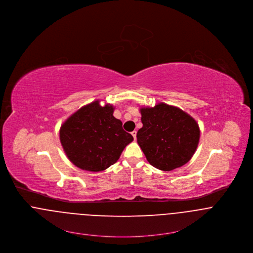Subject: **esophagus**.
Returning a JSON list of instances; mask_svg holds the SVG:
<instances>
[{
	"label": "esophagus",
	"mask_w": 253,
	"mask_h": 253,
	"mask_svg": "<svg viewBox=\"0 0 253 253\" xmlns=\"http://www.w3.org/2000/svg\"><path fill=\"white\" fill-rule=\"evenodd\" d=\"M136 134H137L136 130H133V131H131V135L133 136V138H134V139H136Z\"/></svg>",
	"instance_id": "34e87169"
}]
</instances>
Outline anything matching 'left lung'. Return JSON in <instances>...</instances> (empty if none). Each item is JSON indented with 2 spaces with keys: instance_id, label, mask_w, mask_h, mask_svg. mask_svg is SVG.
Instances as JSON below:
<instances>
[{
  "instance_id": "1",
  "label": "left lung",
  "mask_w": 253,
  "mask_h": 253,
  "mask_svg": "<svg viewBox=\"0 0 253 253\" xmlns=\"http://www.w3.org/2000/svg\"><path fill=\"white\" fill-rule=\"evenodd\" d=\"M140 112L143 126L137 143L151 165L171 171L190 161L200 138L199 126L191 116L162 102L142 107Z\"/></svg>"
}]
</instances>
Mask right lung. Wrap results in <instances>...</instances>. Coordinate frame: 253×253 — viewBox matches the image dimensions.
I'll list each match as a JSON object with an SVG mask.
<instances>
[{"mask_svg": "<svg viewBox=\"0 0 253 253\" xmlns=\"http://www.w3.org/2000/svg\"><path fill=\"white\" fill-rule=\"evenodd\" d=\"M113 112L112 105L101 106L95 100L62 125L60 141L75 166L86 171H103L116 163L126 146L132 142V135L123 129Z\"/></svg>", "mask_w": 253, "mask_h": 253, "instance_id": "obj_1", "label": "right lung"}]
</instances>
